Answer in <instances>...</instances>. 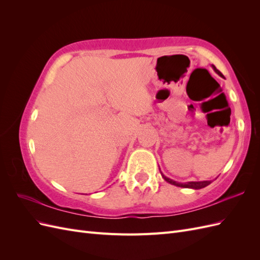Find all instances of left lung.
I'll use <instances>...</instances> for the list:
<instances>
[{
  "label": "left lung",
  "mask_w": 260,
  "mask_h": 260,
  "mask_svg": "<svg viewBox=\"0 0 260 260\" xmlns=\"http://www.w3.org/2000/svg\"><path fill=\"white\" fill-rule=\"evenodd\" d=\"M211 67H212V69L215 70V73L216 74H218L220 77H222L223 78V75L219 72V70L214 66V65H211ZM160 174H161V177L165 179V181H167L168 183H170V184H172V185H176V186H180V187H187V188H194V190H199V188H203V187H205V186H207V185H209L212 181L210 180V181H190V182H185V183H180V182H177V181H174V180H171L170 178H167L166 176H165L162 172L160 171Z\"/></svg>",
  "instance_id": "8db88e82"
}]
</instances>
